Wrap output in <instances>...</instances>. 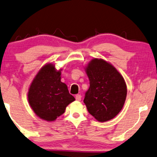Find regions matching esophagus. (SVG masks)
<instances>
[{"label": "esophagus", "mask_w": 157, "mask_h": 157, "mask_svg": "<svg viewBox=\"0 0 157 157\" xmlns=\"http://www.w3.org/2000/svg\"><path fill=\"white\" fill-rule=\"evenodd\" d=\"M76 99L77 100V101H81V96L80 95V94H77V95H76Z\"/></svg>", "instance_id": "34e87169"}]
</instances>
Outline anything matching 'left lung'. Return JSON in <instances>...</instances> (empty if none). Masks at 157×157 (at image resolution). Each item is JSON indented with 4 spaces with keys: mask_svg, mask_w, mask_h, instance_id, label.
I'll list each match as a JSON object with an SVG mask.
<instances>
[{
    "mask_svg": "<svg viewBox=\"0 0 157 157\" xmlns=\"http://www.w3.org/2000/svg\"><path fill=\"white\" fill-rule=\"evenodd\" d=\"M90 86L83 102L97 121L112 119L123 108L127 89L121 74L110 63L94 59L85 67Z\"/></svg>",
    "mask_w": 157,
    "mask_h": 157,
    "instance_id": "left-lung-1",
    "label": "left lung"
}]
</instances>
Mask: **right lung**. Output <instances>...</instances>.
I'll use <instances>...</instances> for the list:
<instances>
[{"instance_id": "1", "label": "right lung", "mask_w": 157, "mask_h": 157, "mask_svg": "<svg viewBox=\"0 0 157 157\" xmlns=\"http://www.w3.org/2000/svg\"><path fill=\"white\" fill-rule=\"evenodd\" d=\"M62 69L49 63L38 71L30 86L28 100L34 113L47 121H55L75 101L66 83L61 81Z\"/></svg>"}]
</instances>
